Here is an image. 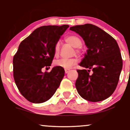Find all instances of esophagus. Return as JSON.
Listing matches in <instances>:
<instances>
[{
	"mask_svg": "<svg viewBox=\"0 0 130 130\" xmlns=\"http://www.w3.org/2000/svg\"><path fill=\"white\" fill-rule=\"evenodd\" d=\"M69 71H70V70H67V69H65V73H68V72H69Z\"/></svg>",
	"mask_w": 130,
	"mask_h": 130,
	"instance_id": "obj_1",
	"label": "esophagus"
}]
</instances>
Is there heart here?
Instances as JSON below:
<instances>
[{"label": "heart", "instance_id": "b5f03b06", "mask_svg": "<svg viewBox=\"0 0 130 130\" xmlns=\"http://www.w3.org/2000/svg\"><path fill=\"white\" fill-rule=\"evenodd\" d=\"M65 41L72 46L73 47H76L75 52L77 54L80 53V50L79 47L82 46V40L78 36L76 35H70L65 37ZM60 45L59 42H57L54 47V54L55 57H57L60 53ZM77 63V59L76 58H71L69 59H60L55 61L54 65L56 67H59L63 68L65 69H69L73 66L75 65Z\"/></svg>", "mask_w": 130, "mask_h": 130}]
</instances>
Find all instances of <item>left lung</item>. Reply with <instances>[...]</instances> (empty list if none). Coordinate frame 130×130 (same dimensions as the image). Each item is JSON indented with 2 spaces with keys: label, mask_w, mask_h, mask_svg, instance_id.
Returning a JSON list of instances; mask_svg holds the SVG:
<instances>
[{
  "label": "left lung",
  "mask_w": 130,
  "mask_h": 130,
  "mask_svg": "<svg viewBox=\"0 0 130 130\" xmlns=\"http://www.w3.org/2000/svg\"><path fill=\"white\" fill-rule=\"evenodd\" d=\"M87 46V54L79 65L89 68L77 70L75 86L80 96L86 100L98 102L114 93L122 69V59L116 40L98 27L91 24L71 27ZM92 69L93 73L89 75Z\"/></svg>",
  "instance_id": "obj_1"
}]
</instances>
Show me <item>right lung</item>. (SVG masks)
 I'll use <instances>...</instances> for the list:
<instances>
[{"instance_id":"obj_1","label":"right lung","mask_w":130,"mask_h":130,"mask_svg":"<svg viewBox=\"0 0 130 130\" xmlns=\"http://www.w3.org/2000/svg\"><path fill=\"white\" fill-rule=\"evenodd\" d=\"M68 27L41 26L19 44L13 57V77L20 93L30 102H45L60 86L65 74L63 68L55 67L44 73L41 69L51 66L55 44Z\"/></svg>"}]
</instances>
